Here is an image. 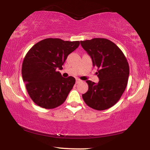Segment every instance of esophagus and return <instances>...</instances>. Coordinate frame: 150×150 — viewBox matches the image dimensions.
I'll use <instances>...</instances> for the list:
<instances>
[{"label":"esophagus","instance_id":"esophagus-1","mask_svg":"<svg viewBox=\"0 0 150 150\" xmlns=\"http://www.w3.org/2000/svg\"><path fill=\"white\" fill-rule=\"evenodd\" d=\"M80 82H82V80H81V79H78V78L76 79V83H77V84H78V83H80Z\"/></svg>","mask_w":150,"mask_h":150}]
</instances>
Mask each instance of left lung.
Instances as JSON below:
<instances>
[{
  "label": "left lung",
  "instance_id": "1",
  "mask_svg": "<svg viewBox=\"0 0 150 150\" xmlns=\"http://www.w3.org/2000/svg\"><path fill=\"white\" fill-rule=\"evenodd\" d=\"M81 45L92 59L99 81H86L87 92L83 94L85 103L93 109L103 110L118 102L126 89L129 77V65L121 50L105 38L81 41Z\"/></svg>",
  "mask_w": 150,
  "mask_h": 150
}]
</instances>
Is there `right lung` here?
I'll return each instance as SVG.
<instances>
[{
    "instance_id": "right-lung-1",
    "label": "right lung",
    "mask_w": 150,
    "mask_h": 150,
    "mask_svg": "<svg viewBox=\"0 0 150 150\" xmlns=\"http://www.w3.org/2000/svg\"><path fill=\"white\" fill-rule=\"evenodd\" d=\"M79 41L47 38L33 45L22 67L23 81L31 99L40 107L52 109L65 102L75 83L74 77L64 78L57 71Z\"/></svg>"
}]
</instances>
